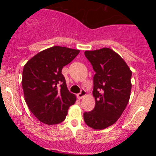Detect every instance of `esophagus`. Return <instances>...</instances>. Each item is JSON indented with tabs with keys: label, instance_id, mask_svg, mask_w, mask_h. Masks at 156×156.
Wrapping results in <instances>:
<instances>
[{
	"label": "esophagus",
	"instance_id": "obj_1",
	"mask_svg": "<svg viewBox=\"0 0 156 156\" xmlns=\"http://www.w3.org/2000/svg\"><path fill=\"white\" fill-rule=\"evenodd\" d=\"M86 94H87V92H86V91L84 90V89H83V90H81V92H80L79 94H78L77 97H78V99H81V98H83V97L86 96Z\"/></svg>",
	"mask_w": 156,
	"mask_h": 156
}]
</instances>
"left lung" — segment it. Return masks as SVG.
Masks as SVG:
<instances>
[{"mask_svg": "<svg viewBox=\"0 0 156 156\" xmlns=\"http://www.w3.org/2000/svg\"><path fill=\"white\" fill-rule=\"evenodd\" d=\"M86 57L95 71L93 96L95 106L85 112L86 124L103 130L117 121L129 101L132 72L124 59L111 48L86 51Z\"/></svg>", "mask_w": 156, "mask_h": 156, "instance_id": "1", "label": "left lung"}]
</instances>
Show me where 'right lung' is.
<instances>
[{"label":"right lung","mask_w":156,"mask_h":156,"mask_svg":"<svg viewBox=\"0 0 156 156\" xmlns=\"http://www.w3.org/2000/svg\"><path fill=\"white\" fill-rule=\"evenodd\" d=\"M79 50L53 46L39 52L25 64L22 86L25 101L32 114L46 125L63 122L76 97L67 89L62 73Z\"/></svg>","instance_id":"add662e5"}]
</instances>
